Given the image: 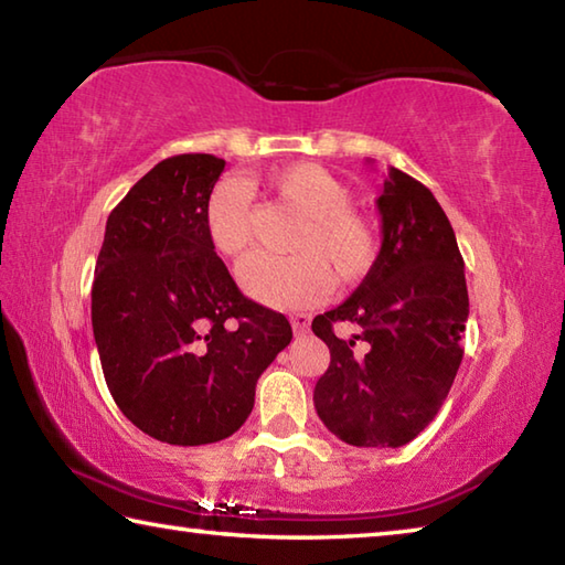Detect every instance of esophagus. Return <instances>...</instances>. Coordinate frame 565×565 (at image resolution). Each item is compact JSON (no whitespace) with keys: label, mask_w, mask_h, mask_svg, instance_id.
Returning a JSON list of instances; mask_svg holds the SVG:
<instances>
[{"label":"esophagus","mask_w":565,"mask_h":565,"mask_svg":"<svg viewBox=\"0 0 565 565\" xmlns=\"http://www.w3.org/2000/svg\"><path fill=\"white\" fill-rule=\"evenodd\" d=\"M291 327H294V333H306V329H309L311 323V317L309 313H291Z\"/></svg>","instance_id":"obj_1"}]
</instances>
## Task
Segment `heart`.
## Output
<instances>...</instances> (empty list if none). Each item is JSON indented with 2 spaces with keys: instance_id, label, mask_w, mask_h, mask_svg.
<instances>
[{
  "instance_id": "1",
  "label": "heart",
  "mask_w": 565,
  "mask_h": 565,
  "mask_svg": "<svg viewBox=\"0 0 565 565\" xmlns=\"http://www.w3.org/2000/svg\"><path fill=\"white\" fill-rule=\"evenodd\" d=\"M274 202L299 216L289 236L291 256L254 254L238 266L252 299L274 309H301L327 294L331 279H363L379 254V228L351 209V191L313 164H291L264 181ZM209 242L224 256L244 254L254 238V212L244 189L222 181L206 204Z\"/></svg>"
}]
</instances>
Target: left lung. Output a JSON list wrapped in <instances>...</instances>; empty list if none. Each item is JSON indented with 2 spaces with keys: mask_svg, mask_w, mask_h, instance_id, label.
Listing matches in <instances>:
<instances>
[{
  "mask_svg": "<svg viewBox=\"0 0 565 565\" xmlns=\"http://www.w3.org/2000/svg\"><path fill=\"white\" fill-rule=\"evenodd\" d=\"M376 204L384 242L374 266L347 301L311 321L331 351L313 406L341 441L398 448L431 424L451 391L468 291L454 226L431 191L391 167ZM341 320L362 331L339 340L332 327Z\"/></svg>",
  "mask_w": 565,
  "mask_h": 565,
  "instance_id": "1",
  "label": "left lung"
}]
</instances>
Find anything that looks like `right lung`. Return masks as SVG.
Wrapping results in <instances>:
<instances>
[{"label":"right lung","mask_w":565,"mask_h":565,"mask_svg":"<svg viewBox=\"0 0 565 565\" xmlns=\"http://www.w3.org/2000/svg\"><path fill=\"white\" fill-rule=\"evenodd\" d=\"M224 159L177 154L114 206L92 286L102 371L121 414L151 438L232 436L291 323L238 291L206 234Z\"/></svg>","instance_id":"1"}]
</instances>
